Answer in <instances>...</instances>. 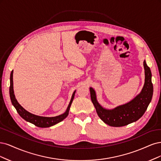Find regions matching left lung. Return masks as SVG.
Returning a JSON list of instances; mask_svg holds the SVG:
<instances>
[{
    "label": "left lung",
    "mask_w": 161,
    "mask_h": 161,
    "mask_svg": "<svg viewBox=\"0 0 161 161\" xmlns=\"http://www.w3.org/2000/svg\"><path fill=\"white\" fill-rule=\"evenodd\" d=\"M145 74L144 84L141 92L132 100L125 104L119 106L112 110L103 108L96 99V92L90 88L91 100L94 104L98 116L108 125L114 127H120L137 121L141 118L151 102L153 94L152 74L146 61H144Z\"/></svg>",
    "instance_id": "left-lung-1"
}]
</instances>
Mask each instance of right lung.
<instances>
[{"label":"right lung","instance_id":"right-lung-1","mask_svg":"<svg viewBox=\"0 0 161 161\" xmlns=\"http://www.w3.org/2000/svg\"><path fill=\"white\" fill-rule=\"evenodd\" d=\"M13 70L11 73V77H10V88H9V94H10V97H11V100L12 102V104L14 106L15 109L17 110V112H18L19 114L21 116L24 120L27 121L29 122H31L33 124L36 126H38L40 128H47L52 126L55 124H58L62 120H64V119L68 116L69 111L70 109V106L71 105V103L73 102V100L74 98L75 91L72 94L70 102L69 103L68 106L66 111L62 114L59 116H57L55 117H43V116H39L33 114L29 112L24 109L21 106H20L19 102H17V99L15 98V96L14 94V90H13Z\"/></svg>","mask_w":161,"mask_h":161}]
</instances>
